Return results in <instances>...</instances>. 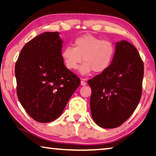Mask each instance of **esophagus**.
<instances>
[{
  "label": "esophagus",
  "instance_id": "esophagus-1",
  "mask_svg": "<svg viewBox=\"0 0 156 156\" xmlns=\"http://www.w3.org/2000/svg\"><path fill=\"white\" fill-rule=\"evenodd\" d=\"M80 84H81V85L84 86V85H86V82L84 80H83V79H82V80H81V81H80Z\"/></svg>",
  "mask_w": 156,
  "mask_h": 156
}]
</instances>
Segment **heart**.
Returning <instances> with one entry per match:
<instances>
[{
	"label": "heart",
	"instance_id": "heart-1",
	"mask_svg": "<svg viewBox=\"0 0 156 156\" xmlns=\"http://www.w3.org/2000/svg\"><path fill=\"white\" fill-rule=\"evenodd\" d=\"M115 46L110 40H102L92 34H85L76 38L73 47L68 45L62 49L61 57L65 66L73 71L78 69L83 75L101 73L106 71L113 62Z\"/></svg>",
	"mask_w": 156,
	"mask_h": 156
}]
</instances>
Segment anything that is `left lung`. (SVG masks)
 Listing matches in <instances>:
<instances>
[{
    "label": "left lung",
    "mask_w": 156,
    "mask_h": 156,
    "mask_svg": "<svg viewBox=\"0 0 156 156\" xmlns=\"http://www.w3.org/2000/svg\"><path fill=\"white\" fill-rule=\"evenodd\" d=\"M143 76L144 63L136 48L126 41L117 42L110 66L87 81L97 125L115 128L128 119L141 99Z\"/></svg>",
    "instance_id": "obj_1"
}]
</instances>
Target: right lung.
Returning a JSON list of instances; mask_svg holds the SVG:
<instances>
[{"label": "right lung", "instance_id": "obj_1", "mask_svg": "<svg viewBox=\"0 0 156 156\" xmlns=\"http://www.w3.org/2000/svg\"><path fill=\"white\" fill-rule=\"evenodd\" d=\"M58 32H45L24 46L15 64L17 94L27 113L39 122L59 118L80 84L61 57Z\"/></svg>", "mask_w": 156, "mask_h": 156}]
</instances>
